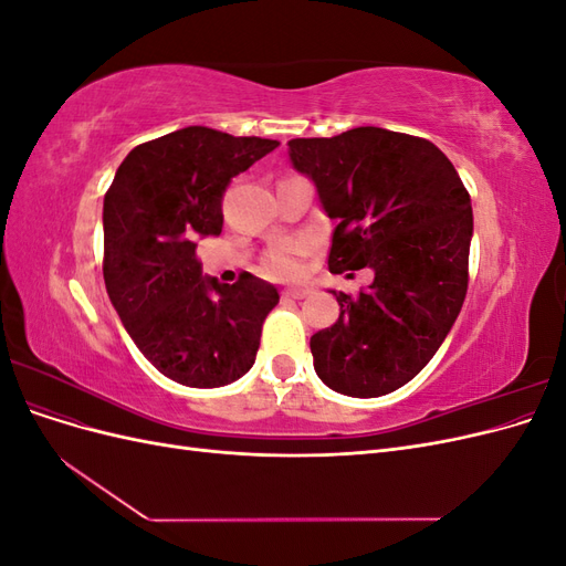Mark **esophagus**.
<instances>
[{"label":"esophagus","mask_w":566,"mask_h":566,"mask_svg":"<svg viewBox=\"0 0 566 566\" xmlns=\"http://www.w3.org/2000/svg\"><path fill=\"white\" fill-rule=\"evenodd\" d=\"M312 295V290L310 287H285L283 290V297H287V300H304V297H310Z\"/></svg>","instance_id":"esophagus-1"}]
</instances>
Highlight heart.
Returning a JSON list of instances; mask_svg holds the SVG:
<instances>
[{
  "label": "heart",
  "mask_w": 566,
  "mask_h": 566,
  "mask_svg": "<svg viewBox=\"0 0 566 566\" xmlns=\"http://www.w3.org/2000/svg\"><path fill=\"white\" fill-rule=\"evenodd\" d=\"M312 241H304V238H300V241H287L266 254L264 266L279 279H297L304 271V256L312 252Z\"/></svg>",
  "instance_id": "obj_1"
}]
</instances>
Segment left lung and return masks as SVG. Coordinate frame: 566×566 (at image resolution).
<instances>
[{
	"instance_id": "8db88e82",
	"label": "left lung",
	"mask_w": 566,
	"mask_h": 566,
	"mask_svg": "<svg viewBox=\"0 0 566 566\" xmlns=\"http://www.w3.org/2000/svg\"><path fill=\"white\" fill-rule=\"evenodd\" d=\"M287 156L337 221L328 269L375 273L356 297L331 290L339 318L312 335L316 375L347 397H382L430 364L465 302L470 193L432 142L382 127L293 139Z\"/></svg>"
}]
</instances>
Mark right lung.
I'll use <instances>...</instances> for the list:
<instances>
[{
  "mask_svg": "<svg viewBox=\"0 0 566 566\" xmlns=\"http://www.w3.org/2000/svg\"><path fill=\"white\" fill-rule=\"evenodd\" d=\"M279 146L184 127L129 150L104 198V281L134 345L165 378L221 387L252 368L271 283L202 276L196 241L219 235L229 181Z\"/></svg>",
  "mask_w": 566,
  "mask_h": 566,
  "instance_id": "add662e5",
  "label": "right lung"
}]
</instances>
